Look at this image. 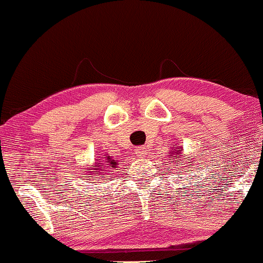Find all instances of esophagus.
<instances>
[{
	"label": "esophagus",
	"instance_id": "obj_1",
	"mask_svg": "<svg viewBox=\"0 0 263 263\" xmlns=\"http://www.w3.org/2000/svg\"><path fill=\"white\" fill-rule=\"evenodd\" d=\"M135 154H137L140 159H144V157H146L147 155V149L145 146H138L137 149H135Z\"/></svg>",
	"mask_w": 263,
	"mask_h": 263
}]
</instances>
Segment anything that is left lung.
Returning a JSON list of instances; mask_svg holds the SVG:
<instances>
[{
    "mask_svg": "<svg viewBox=\"0 0 263 263\" xmlns=\"http://www.w3.org/2000/svg\"><path fill=\"white\" fill-rule=\"evenodd\" d=\"M178 156H181V149H180V147H178V149H175L174 151H171V157H172V159L171 160H175V162H177V163H176V166H177V167H180V165H181V163L182 162H183V161H182V160H180V161H181V163L178 161ZM187 160H188V161H191V160L190 159H188V157H187ZM191 162H192V161H191ZM188 163H190V162H188ZM191 166V165H190ZM186 167H187V166H186ZM178 170H181V168H178ZM187 172V171H186Z\"/></svg>",
    "mask_w": 263,
    "mask_h": 263,
    "instance_id": "left-lung-1",
    "label": "left lung"
}]
</instances>
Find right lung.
<instances>
[{
	"mask_svg": "<svg viewBox=\"0 0 263 263\" xmlns=\"http://www.w3.org/2000/svg\"><path fill=\"white\" fill-rule=\"evenodd\" d=\"M117 165H118V162H117L116 160H113L110 156L104 155L103 159L96 160L95 166H92V167L89 168V170H93V171L88 172V175H92V176H87V177H92L91 180L96 178V176H98V177H101V178L108 177L110 170L117 168Z\"/></svg>",
	"mask_w": 263,
	"mask_h": 263,
	"instance_id": "add662e5",
	"label": "right lung"
}]
</instances>
